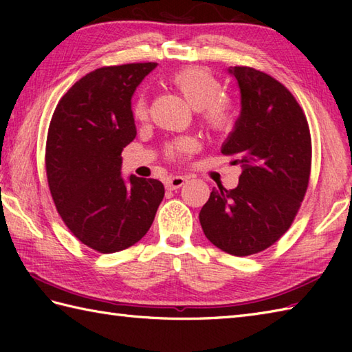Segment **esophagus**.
Wrapping results in <instances>:
<instances>
[{
	"label": "esophagus",
	"instance_id": "esophagus-1",
	"mask_svg": "<svg viewBox=\"0 0 352 352\" xmlns=\"http://www.w3.org/2000/svg\"><path fill=\"white\" fill-rule=\"evenodd\" d=\"M184 183H186V178L184 177H180V175L170 177V178H168V180H166V189L177 190V189H180Z\"/></svg>",
	"mask_w": 352,
	"mask_h": 352
}]
</instances>
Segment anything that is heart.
<instances>
[{"mask_svg":"<svg viewBox=\"0 0 352 352\" xmlns=\"http://www.w3.org/2000/svg\"><path fill=\"white\" fill-rule=\"evenodd\" d=\"M169 85L180 94L192 109L198 111L201 125L212 134H228L237 121L236 104L223 96L221 81L213 74L197 66L183 68L169 77ZM133 118L145 121L148 118V104L139 98L133 104ZM197 151V142L192 138L177 139L166 146L170 159H183Z\"/></svg>","mask_w":352,"mask_h":352,"instance_id":"b5f03b06","label":"heart"}]
</instances>
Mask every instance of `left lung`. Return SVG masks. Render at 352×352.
<instances>
[{
	"label": "left lung",
	"mask_w": 352,
	"mask_h": 352,
	"mask_svg": "<svg viewBox=\"0 0 352 352\" xmlns=\"http://www.w3.org/2000/svg\"><path fill=\"white\" fill-rule=\"evenodd\" d=\"M228 72L241 89V116L221 153L242 174L236 189L213 188L199 212L206 237L233 256L265 251L286 233L307 192L311 138L300 104L280 81L248 66Z\"/></svg>",
	"instance_id": "obj_1"
}]
</instances>
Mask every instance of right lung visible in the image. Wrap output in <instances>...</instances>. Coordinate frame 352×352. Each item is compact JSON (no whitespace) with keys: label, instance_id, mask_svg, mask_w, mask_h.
Instances as JSON below:
<instances>
[{"label":"right lung","instance_id":"1","mask_svg":"<svg viewBox=\"0 0 352 352\" xmlns=\"http://www.w3.org/2000/svg\"><path fill=\"white\" fill-rule=\"evenodd\" d=\"M154 62L104 66L80 78L51 118L45 166L52 201L81 243L102 254L139 242L164 188L121 175L122 149L136 138L131 96Z\"/></svg>","mask_w":352,"mask_h":352}]
</instances>
